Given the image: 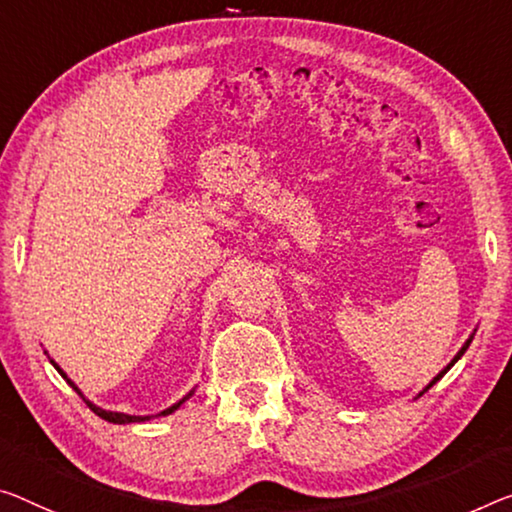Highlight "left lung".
<instances>
[{
	"mask_svg": "<svg viewBox=\"0 0 512 512\" xmlns=\"http://www.w3.org/2000/svg\"><path fill=\"white\" fill-rule=\"evenodd\" d=\"M474 334H476V329H474V332H471V336L467 338V341H465V345H462V348L458 350V355H455L451 361H448V364L442 368V371H439L435 377H432V380L426 384V387H423V391H419V393H416V398H421L423 396V393H426L430 387H432V384H435V382H439V380H442V377L448 373V371H451V368L455 366V361H458L462 355H465V352H467V348H469V343L471 341H474Z\"/></svg>",
	"mask_w": 512,
	"mask_h": 512,
	"instance_id": "1",
	"label": "left lung"
}]
</instances>
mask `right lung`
Masks as SVG:
<instances>
[{
	"instance_id": "1",
	"label": "right lung",
	"mask_w": 512,
	"mask_h": 512,
	"mask_svg": "<svg viewBox=\"0 0 512 512\" xmlns=\"http://www.w3.org/2000/svg\"><path fill=\"white\" fill-rule=\"evenodd\" d=\"M50 364H52L54 368H57V371L61 373V377H64V380L70 384V387H73V389H75L77 393H80V396L84 398V393H82L80 389H77V384H75L73 380H70V377H68L64 371H61V366L57 364V361L50 359ZM194 389H196V387H194ZM194 389H192L190 393H185V396L180 398L178 403H174V405H171V407H167V410H162L160 414H148V416H137V414H125V412H112V410H102V407L93 405L89 398H84V403L89 405V407H91V412H93V414H98L100 419H105V421H109V423H119V426H125V423H141V421H151V419H155V416H167V414H171V412H176L178 407L185 403V400H190V398L194 396Z\"/></svg>"
}]
</instances>
